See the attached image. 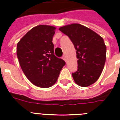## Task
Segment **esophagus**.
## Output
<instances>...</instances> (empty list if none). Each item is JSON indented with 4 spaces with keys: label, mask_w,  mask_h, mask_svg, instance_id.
Returning a JSON list of instances; mask_svg holds the SVG:
<instances>
[{
    "label": "esophagus",
    "mask_w": 120,
    "mask_h": 120,
    "mask_svg": "<svg viewBox=\"0 0 120 120\" xmlns=\"http://www.w3.org/2000/svg\"><path fill=\"white\" fill-rule=\"evenodd\" d=\"M62 58H63V59H64V60H65V62H66V60H67V59H66V56H65V55H64V56H63Z\"/></svg>",
    "instance_id": "34e87169"
}]
</instances>
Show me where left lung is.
<instances>
[{
  "label": "left lung",
  "instance_id": "left-lung-1",
  "mask_svg": "<svg viewBox=\"0 0 120 120\" xmlns=\"http://www.w3.org/2000/svg\"><path fill=\"white\" fill-rule=\"evenodd\" d=\"M67 35L77 50L78 70L72 73L75 82L80 86L91 85L99 79L106 61V47L101 36L79 23L59 29Z\"/></svg>",
  "mask_w": 120,
  "mask_h": 120
}]
</instances>
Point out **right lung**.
Wrapping results in <instances>:
<instances>
[{"label":"right lung","instance_id":"1","mask_svg":"<svg viewBox=\"0 0 120 120\" xmlns=\"http://www.w3.org/2000/svg\"><path fill=\"white\" fill-rule=\"evenodd\" d=\"M56 28L40 25L29 30L17 43V55L27 78L34 85L49 88L58 79L65 62L54 55L53 37Z\"/></svg>","mask_w":120,"mask_h":120}]
</instances>
